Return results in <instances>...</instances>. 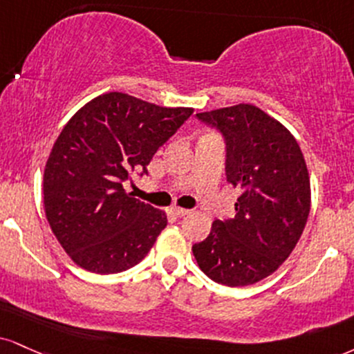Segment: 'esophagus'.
I'll return each mask as SVG.
<instances>
[{
  "label": "esophagus",
  "mask_w": 354,
  "mask_h": 354,
  "mask_svg": "<svg viewBox=\"0 0 354 354\" xmlns=\"http://www.w3.org/2000/svg\"><path fill=\"white\" fill-rule=\"evenodd\" d=\"M173 214L178 216V218H183V216L189 214V209H183V207H173Z\"/></svg>",
  "instance_id": "1"
}]
</instances>
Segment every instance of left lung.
Wrapping results in <instances>:
<instances>
[{
  "instance_id": "1",
  "label": "left lung",
  "mask_w": 354,
  "mask_h": 354,
  "mask_svg": "<svg viewBox=\"0 0 354 354\" xmlns=\"http://www.w3.org/2000/svg\"><path fill=\"white\" fill-rule=\"evenodd\" d=\"M196 117L223 131L227 181L242 194L236 216L214 221L209 236L193 245L194 259L214 282L252 285L282 266L305 229L312 193L304 153L282 123L255 105Z\"/></svg>"
}]
</instances>
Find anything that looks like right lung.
<instances>
[{"instance_id": "obj_1", "label": "right lung", "mask_w": 354, "mask_h": 354, "mask_svg": "<svg viewBox=\"0 0 354 354\" xmlns=\"http://www.w3.org/2000/svg\"><path fill=\"white\" fill-rule=\"evenodd\" d=\"M193 109L160 107L123 92L95 97L74 113L44 168V211L72 262L117 274L142 262L168 224L166 212L123 188L148 173L153 155Z\"/></svg>"}]
</instances>
